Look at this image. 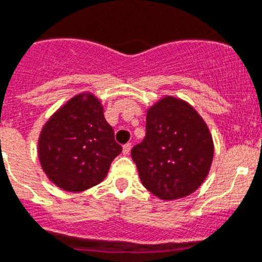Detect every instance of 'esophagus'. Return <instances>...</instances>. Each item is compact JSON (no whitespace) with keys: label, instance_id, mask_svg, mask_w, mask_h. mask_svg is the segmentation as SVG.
I'll return each instance as SVG.
<instances>
[{"label":"esophagus","instance_id":"34e87169","mask_svg":"<svg viewBox=\"0 0 262 262\" xmlns=\"http://www.w3.org/2000/svg\"><path fill=\"white\" fill-rule=\"evenodd\" d=\"M130 148H132V144H125L124 146H122V153H124V155H129Z\"/></svg>","mask_w":262,"mask_h":262}]
</instances>
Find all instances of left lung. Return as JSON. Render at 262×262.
I'll return each mask as SVG.
<instances>
[{
    "instance_id": "8db88e82",
    "label": "left lung",
    "mask_w": 262,
    "mask_h": 262,
    "mask_svg": "<svg viewBox=\"0 0 262 262\" xmlns=\"http://www.w3.org/2000/svg\"><path fill=\"white\" fill-rule=\"evenodd\" d=\"M213 140L205 121L185 101L165 97L146 114V135L132 149L142 185L158 199L197 190L209 173Z\"/></svg>"
}]
</instances>
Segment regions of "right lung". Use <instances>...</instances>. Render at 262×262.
I'll list each match as a JSON object with an SVG mask.
<instances>
[{
  "mask_svg": "<svg viewBox=\"0 0 262 262\" xmlns=\"http://www.w3.org/2000/svg\"><path fill=\"white\" fill-rule=\"evenodd\" d=\"M122 151L93 94L76 96L53 114L38 140V157L52 182L68 192L100 184Z\"/></svg>",
  "mask_w": 262,
  "mask_h": 262,
  "instance_id": "obj_1",
  "label": "right lung"
}]
</instances>
